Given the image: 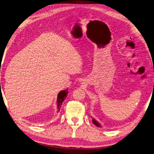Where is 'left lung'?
<instances>
[{
	"label": "left lung",
	"mask_w": 154,
	"mask_h": 154,
	"mask_svg": "<svg viewBox=\"0 0 154 154\" xmlns=\"http://www.w3.org/2000/svg\"><path fill=\"white\" fill-rule=\"evenodd\" d=\"M92 122H93V123L94 124V125H95L96 126H101V125H100V124L98 122H97L95 120V119H93V120H92Z\"/></svg>",
	"instance_id": "8db88e82"
}]
</instances>
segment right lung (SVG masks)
Segmentation results:
<instances>
[{
    "mask_svg": "<svg viewBox=\"0 0 154 154\" xmlns=\"http://www.w3.org/2000/svg\"><path fill=\"white\" fill-rule=\"evenodd\" d=\"M68 89H66V90H63L60 91L59 94H58V96H57V109L58 111L59 112L60 109L62 106V104L63 103V101L65 100L67 95H68Z\"/></svg>",
    "mask_w": 154,
    "mask_h": 154,
    "instance_id": "right-lung-1",
    "label": "right lung"
}]
</instances>
